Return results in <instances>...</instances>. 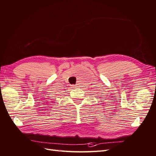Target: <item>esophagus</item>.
Returning <instances> with one entry per match:
<instances>
[{"mask_svg":"<svg viewBox=\"0 0 156 156\" xmlns=\"http://www.w3.org/2000/svg\"><path fill=\"white\" fill-rule=\"evenodd\" d=\"M74 87H76V86H73Z\"/></svg>","mask_w":156,"mask_h":156,"instance_id":"obj_1","label":"esophagus"}]
</instances>
